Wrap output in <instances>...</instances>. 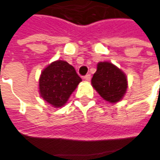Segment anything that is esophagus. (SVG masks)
<instances>
[{
  "instance_id": "1",
  "label": "esophagus",
  "mask_w": 160,
  "mask_h": 160,
  "mask_svg": "<svg viewBox=\"0 0 160 160\" xmlns=\"http://www.w3.org/2000/svg\"><path fill=\"white\" fill-rule=\"evenodd\" d=\"M83 79H84L85 81H87V82H89L90 80H91V76H90V75H86L85 77H83Z\"/></svg>"
}]
</instances>
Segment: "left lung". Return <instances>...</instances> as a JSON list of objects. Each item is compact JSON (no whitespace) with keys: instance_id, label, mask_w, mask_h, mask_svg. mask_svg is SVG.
<instances>
[{"instance_id":"1","label":"left lung","mask_w":160,"mask_h":160,"mask_svg":"<svg viewBox=\"0 0 160 160\" xmlns=\"http://www.w3.org/2000/svg\"><path fill=\"white\" fill-rule=\"evenodd\" d=\"M92 85L102 99L111 104L120 102L126 93L128 82L126 74L110 62L97 64Z\"/></svg>"}]
</instances>
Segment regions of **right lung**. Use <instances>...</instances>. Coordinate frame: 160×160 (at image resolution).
<instances>
[{"instance_id": "right-lung-1", "label": "right lung", "mask_w": 160, "mask_h": 160, "mask_svg": "<svg viewBox=\"0 0 160 160\" xmlns=\"http://www.w3.org/2000/svg\"><path fill=\"white\" fill-rule=\"evenodd\" d=\"M82 82L74 67L65 60H56L42 71L39 92L42 99L55 108H61Z\"/></svg>"}]
</instances>
